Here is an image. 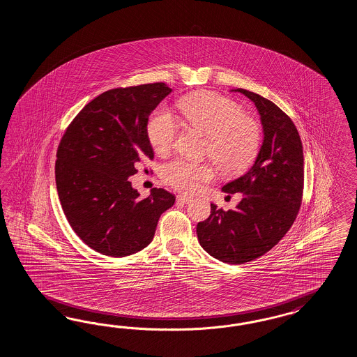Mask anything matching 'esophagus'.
Wrapping results in <instances>:
<instances>
[{"label":"esophagus","mask_w":357,"mask_h":357,"mask_svg":"<svg viewBox=\"0 0 357 357\" xmlns=\"http://www.w3.org/2000/svg\"><path fill=\"white\" fill-rule=\"evenodd\" d=\"M176 202L178 203H183V204H188L190 202H192V197L187 196V195H178L176 196Z\"/></svg>","instance_id":"obj_1"}]
</instances>
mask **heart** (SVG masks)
I'll list each match as a JSON object with an SVG mask.
<instances>
[{
  "label": "heart",
  "mask_w": 357,
  "mask_h": 357,
  "mask_svg": "<svg viewBox=\"0 0 357 357\" xmlns=\"http://www.w3.org/2000/svg\"><path fill=\"white\" fill-rule=\"evenodd\" d=\"M182 112L191 127L208 136L206 153L221 172L236 174L252 162L260 145L259 126L245 116L237 103L213 93H202L182 102ZM148 137L158 153H167L179 130V121L167 106L154 111L148 121ZM209 163L174 160L162 169L163 181L183 192H195L212 179Z\"/></svg>",
  "instance_id": "1"
}]
</instances>
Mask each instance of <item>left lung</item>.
I'll return each instance as SVG.
<instances>
[{
  "instance_id": "1",
  "label": "left lung",
  "mask_w": 357,
  "mask_h": 357,
  "mask_svg": "<svg viewBox=\"0 0 357 357\" xmlns=\"http://www.w3.org/2000/svg\"><path fill=\"white\" fill-rule=\"evenodd\" d=\"M259 114L263 141L243 175L224 184V192L243 195L234 211L211 203V216L196 227L206 252L229 264H242L270 251L292 227L303 190V142L292 120L268 99L245 89Z\"/></svg>"
}]
</instances>
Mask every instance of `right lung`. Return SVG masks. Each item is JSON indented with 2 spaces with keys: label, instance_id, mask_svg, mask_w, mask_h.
Wrapping results in <instances>:
<instances>
[{
  "label": "right lung",
  "instance_id": "obj_1",
  "mask_svg": "<svg viewBox=\"0 0 357 357\" xmlns=\"http://www.w3.org/2000/svg\"><path fill=\"white\" fill-rule=\"evenodd\" d=\"M173 90L162 82L112 89L94 98L57 149L56 187L65 216L89 248L108 257L145 249L175 196L153 188L141 200L128 178L153 160L151 112Z\"/></svg>",
  "mask_w": 357,
  "mask_h": 357
}]
</instances>
